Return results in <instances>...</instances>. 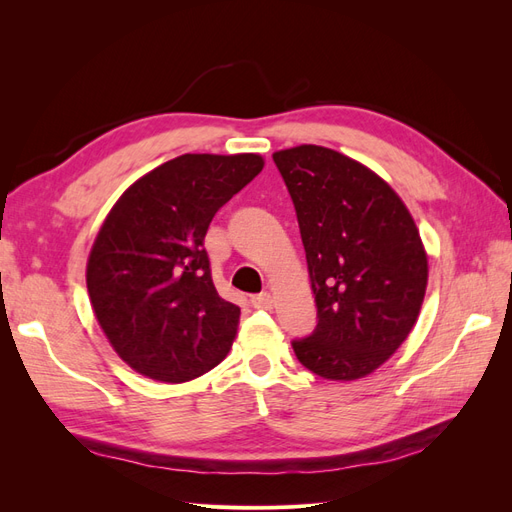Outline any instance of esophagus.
I'll use <instances>...</instances> for the list:
<instances>
[{"mask_svg":"<svg viewBox=\"0 0 512 512\" xmlns=\"http://www.w3.org/2000/svg\"><path fill=\"white\" fill-rule=\"evenodd\" d=\"M252 305L256 309H271L273 307V294L271 292H260L252 297Z\"/></svg>","mask_w":512,"mask_h":512,"instance_id":"34e87169","label":"esophagus"}]
</instances>
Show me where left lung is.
<instances>
[{
  "label": "left lung",
  "instance_id": "obj_1",
  "mask_svg": "<svg viewBox=\"0 0 512 512\" xmlns=\"http://www.w3.org/2000/svg\"><path fill=\"white\" fill-rule=\"evenodd\" d=\"M297 211L318 324L294 339L303 367L359 380L406 342L427 288V254L389 183L344 153L301 145L273 153Z\"/></svg>",
  "mask_w": 512,
  "mask_h": 512
}]
</instances>
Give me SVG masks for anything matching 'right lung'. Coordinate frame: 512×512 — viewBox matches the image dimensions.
<instances>
[{
    "label": "right lung",
    "mask_w": 512,
    "mask_h": 512,
    "mask_svg": "<svg viewBox=\"0 0 512 512\" xmlns=\"http://www.w3.org/2000/svg\"><path fill=\"white\" fill-rule=\"evenodd\" d=\"M262 166L256 153H185L132 183L106 215L87 292L106 339L138 374L188 382L224 361L241 309L215 290L205 235Z\"/></svg>",
    "instance_id": "obj_1"
}]
</instances>
